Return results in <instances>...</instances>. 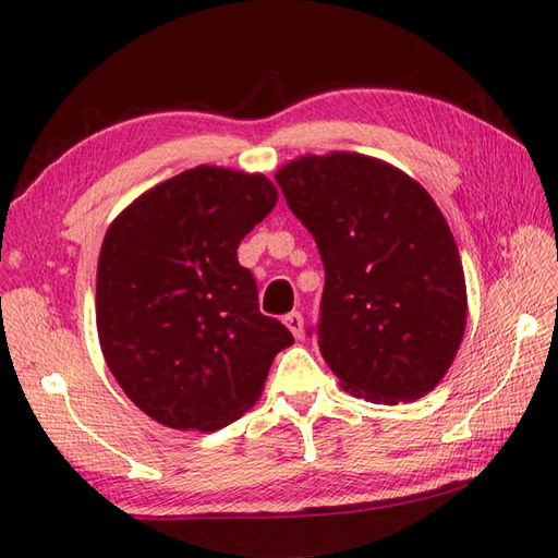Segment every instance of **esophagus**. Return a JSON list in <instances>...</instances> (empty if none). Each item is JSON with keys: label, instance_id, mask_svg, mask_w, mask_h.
Here are the masks:
<instances>
[{"label": "esophagus", "instance_id": "esophagus-1", "mask_svg": "<svg viewBox=\"0 0 558 558\" xmlns=\"http://www.w3.org/2000/svg\"><path fill=\"white\" fill-rule=\"evenodd\" d=\"M286 326L290 328V333H292L294 338H302V333H304V316H302L300 312L288 314V316H286Z\"/></svg>", "mask_w": 558, "mask_h": 558}]
</instances>
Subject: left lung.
Wrapping results in <instances>:
<instances>
[{
	"label": "left lung",
	"instance_id": "8db88e82",
	"mask_svg": "<svg viewBox=\"0 0 558 558\" xmlns=\"http://www.w3.org/2000/svg\"><path fill=\"white\" fill-rule=\"evenodd\" d=\"M326 268L318 350L342 390L412 402L453 364L468 322L465 272L444 213L410 174L333 150L276 172Z\"/></svg>",
	"mask_w": 558,
	"mask_h": 558
}]
</instances>
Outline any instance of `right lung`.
<instances>
[{"label":"right lung","instance_id":"right-lung-1","mask_svg":"<svg viewBox=\"0 0 558 558\" xmlns=\"http://www.w3.org/2000/svg\"><path fill=\"white\" fill-rule=\"evenodd\" d=\"M278 204L266 174L198 165L134 198L100 246L96 324L126 398L170 429L216 432L256 405L294 338L258 312L236 246Z\"/></svg>","mask_w":558,"mask_h":558}]
</instances>
